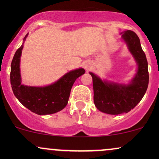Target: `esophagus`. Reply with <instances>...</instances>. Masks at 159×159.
I'll use <instances>...</instances> for the list:
<instances>
[{
    "label": "esophagus",
    "mask_w": 159,
    "mask_h": 159,
    "mask_svg": "<svg viewBox=\"0 0 159 159\" xmlns=\"http://www.w3.org/2000/svg\"><path fill=\"white\" fill-rule=\"evenodd\" d=\"M84 68L87 71H89V70H90L91 68H92V66H91L90 63H86L84 64Z\"/></svg>",
    "instance_id": "esophagus-1"
}]
</instances>
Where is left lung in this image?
Instances as JSON below:
<instances>
[{"instance_id":"obj_1","label":"left lung","mask_w":159,"mask_h":159,"mask_svg":"<svg viewBox=\"0 0 159 159\" xmlns=\"http://www.w3.org/2000/svg\"><path fill=\"white\" fill-rule=\"evenodd\" d=\"M138 63L135 77L128 85L107 83L90 72L93 84V100L96 107L106 114L117 115L128 113L140 102L149 84L148 63L138 35L126 30L122 35Z\"/></svg>"}]
</instances>
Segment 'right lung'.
Listing matches in <instances>:
<instances>
[{"mask_svg":"<svg viewBox=\"0 0 159 159\" xmlns=\"http://www.w3.org/2000/svg\"><path fill=\"white\" fill-rule=\"evenodd\" d=\"M27 37L25 36V39ZM23 45L18 48L11 63L10 83L13 93L25 107L39 115L52 114L66 106L72 85L78 77L85 73L84 69L71 71L55 83L44 87L21 84L19 63Z\"/></svg>","mask_w":159,"mask_h":159,"instance_id":"right-lung-1","label":"right lung"}]
</instances>
